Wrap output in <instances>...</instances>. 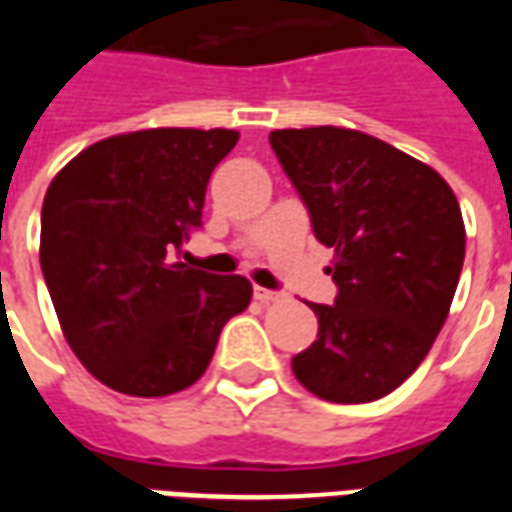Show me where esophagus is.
<instances>
[{"label": "esophagus", "instance_id": "1", "mask_svg": "<svg viewBox=\"0 0 512 512\" xmlns=\"http://www.w3.org/2000/svg\"><path fill=\"white\" fill-rule=\"evenodd\" d=\"M255 299L260 301V304H274V301H282V293H277V290L255 288Z\"/></svg>", "mask_w": 512, "mask_h": 512}]
</instances>
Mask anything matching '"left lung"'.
<instances>
[{
  "label": "left lung",
  "mask_w": 512,
  "mask_h": 512,
  "mask_svg": "<svg viewBox=\"0 0 512 512\" xmlns=\"http://www.w3.org/2000/svg\"><path fill=\"white\" fill-rule=\"evenodd\" d=\"M268 142L334 249L337 301L312 304L318 340L293 373L329 403L378 400L422 365L450 315L466 252L458 197L433 167L354 128H282Z\"/></svg>",
  "instance_id": "1"
}]
</instances>
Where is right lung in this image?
<instances>
[{
  "label": "right lung",
  "mask_w": 512,
  "mask_h": 512,
  "mask_svg": "<svg viewBox=\"0 0 512 512\" xmlns=\"http://www.w3.org/2000/svg\"><path fill=\"white\" fill-rule=\"evenodd\" d=\"M230 128H145L84 147L54 175L40 216V268L62 334L101 384L167 397L208 370L252 282L172 263L200 227Z\"/></svg>",
  "instance_id": "add662e5"
}]
</instances>
